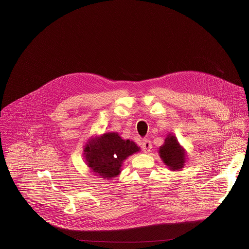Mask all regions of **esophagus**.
<instances>
[{"label": "esophagus", "mask_w": 249, "mask_h": 249, "mask_svg": "<svg viewBox=\"0 0 249 249\" xmlns=\"http://www.w3.org/2000/svg\"><path fill=\"white\" fill-rule=\"evenodd\" d=\"M142 148L145 152V153H148L150 152V150L152 148V143L150 142L149 140L145 139L142 141Z\"/></svg>", "instance_id": "34e87169"}]
</instances>
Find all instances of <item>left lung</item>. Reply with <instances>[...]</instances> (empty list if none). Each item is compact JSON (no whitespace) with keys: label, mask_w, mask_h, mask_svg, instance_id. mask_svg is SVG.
<instances>
[{"label":"left lung","mask_w":249,"mask_h":249,"mask_svg":"<svg viewBox=\"0 0 249 249\" xmlns=\"http://www.w3.org/2000/svg\"><path fill=\"white\" fill-rule=\"evenodd\" d=\"M159 152L163 162L172 170L183 167L186 155L174 136H168L165 139L164 144L160 148Z\"/></svg>","instance_id":"obj_1"}]
</instances>
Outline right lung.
<instances>
[{
	"label": "right lung",
	"instance_id": "add662e5",
	"mask_svg": "<svg viewBox=\"0 0 249 249\" xmlns=\"http://www.w3.org/2000/svg\"><path fill=\"white\" fill-rule=\"evenodd\" d=\"M138 151L140 147L134 142L122 140L117 133H107L89 141L85 157L96 175L108 179L118 175L123 160Z\"/></svg>",
	"mask_w": 249,
	"mask_h": 249
}]
</instances>
